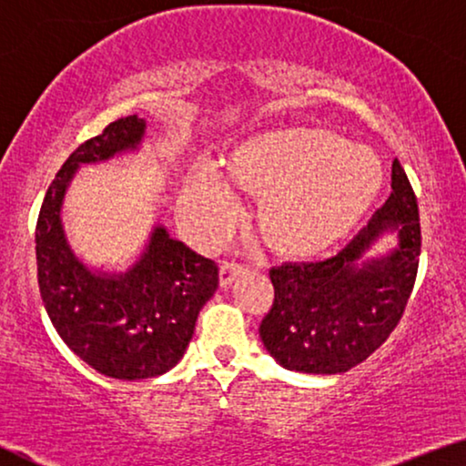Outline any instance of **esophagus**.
I'll return each mask as SVG.
<instances>
[{
  "instance_id": "1",
  "label": "esophagus",
  "mask_w": 466,
  "mask_h": 466,
  "mask_svg": "<svg viewBox=\"0 0 466 466\" xmlns=\"http://www.w3.org/2000/svg\"><path fill=\"white\" fill-rule=\"evenodd\" d=\"M242 272V266L236 261H221V268H219V280H221V287H228L236 276Z\"/></svg>"
}]
</instances>
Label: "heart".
I'll return each instance as SVG.
<instances>
[{
	"label": "heart",
	"instance_id": "1",
	"mask_svg": "<svg viewBox=\"0 0 466 466\" xmlns=\"http://www.w3.org/2000/svg\"><path fill=\"white\" fill-rule=\"evenodd\" d=\"M224 176L261 198L257 228L263 242L293 259L320 255L350 234L383 184L370 150L322 127L247 137L228 155ZM184 211L203 238H215L230 221L232 197L213 171H198L186 186Z\"/></svg>",
	"mask_w": 466,
	"mask_h": 466
}]
</instances>
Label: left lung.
<instances>
[{"label":"left lung","instance_id":"1","mask_svg":"<svg viewBox=\"0 0 466 466\" xmlns=\"http://www.w3.org/2000/svg\"><path fill=\"white\" fill-rule=\"evenodd\" d=\"M385 229L398 231L400 245L389 256L358 267L359 257ZM419 259V205L404 167L395 158L391 197L341 253L269 269L274 301L259 324L263 345L289 370H350L377 351L400 324Z\"/></svg>","mask_w":466,"mask_h":466}]
</instances>
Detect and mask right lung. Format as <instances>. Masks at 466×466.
Segmentation results:
<instances>
[{
    "mask_svg": "<svg viewBox=\"0 0 466 466\" xmlns=\"http://www.w3.org/2000/svg\"><path fill=\"white\" fill-rule=\"evenodd\" d=\"M144 127L137 115L121 116L83 142L56 173L35 228L39 293L54 329L83 362L121 380L158 377L176 366L219 284L218 263L163 226L155 228L142 259L119 276L92 272L66 245L60 207L77 167L134 150Z\"/></svg>",
    "mask_w": 466,
    "mask_h": 466,
    "instance_id": "add662e5",
    "label": "right lung"
}]
</instances>
